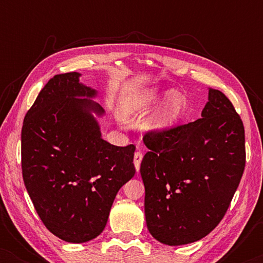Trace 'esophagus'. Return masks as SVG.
Returning a JSON list of instances; mask_svg holds the SVG:
<instances>
[{
  "label": "esophagus",
  "instance_id": "obj_1",
  "mask_svg": "<svg viewBox=\"0 0 263 263\" xmlns=\"http://www.w3.org/2000/svg\"><path fill=\"white\" fill-rule=\"evenodd\" d=\"M142 158H143L142 152H140V151H138V152H135V154H134V165H135L136 171L140 170V165H141Z\"/></svg>",
  "mask_w": 263,
  "mask_h": 263
}]
</instances>
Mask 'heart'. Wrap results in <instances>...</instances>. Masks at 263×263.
<instances>
[{"label": "heart", "mask_w": 263, "mask_h": 263, "mask_svg": "<svg viewBox=\"0 0 263 263\" xmlns=\"http://www.w3.org/2000/svg\"><path fill=\"white\" fill-rule=\"evenodd\" d=\"M161 96L156 87L138 88L132 91L122 103V115L132 118L148 111ZM185 100L179 91L172 89L165 97L163 103L147 122V128L153 132H165L176 124L184 110Z\"/></svg>", "instance_id": "b5f03b06"}]
</instances>
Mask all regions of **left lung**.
<instances>
[{
	"mask_svg": "<svg viewBox=\"0 0 263 263\" xmlns=\"http://www.w3.org/2000/svg\"><path fill=\"white\" fill-rule=\"evenodd\" d=\"M140 172L148 231L167 246L196 242L228 211L246 166L244 125L228 97L210 88L201 118L148 132Z\"/></svg>",
	"mask_w": 263,
	"mask_h": 263,
	"instance_id": "obj_1",
	"label": "left lung"
}]
</instances>
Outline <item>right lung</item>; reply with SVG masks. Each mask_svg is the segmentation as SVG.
Segmentation results:
<instances>
[{
	"label": "right lung",
	"instance_id": "right-lung-1",
	"mask_svg": "<svg viewBox=\"0 0 263 263\" xmlns=\"http://www.w3.org/2000/svg\"><path fill=\"white\" fill-rule=\"evenodd\" d=\"M77 71L50 79L27 111L21 129L23 178L46 229L70 243H85L105 228L121 186L135 175V146L102 139L104 109L96 89Z\"/></svg>",
	"mask_w": 263,
	"mask_h": 263
}]
</instances>
